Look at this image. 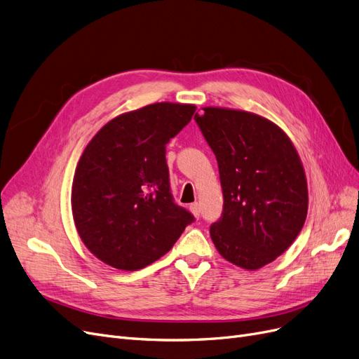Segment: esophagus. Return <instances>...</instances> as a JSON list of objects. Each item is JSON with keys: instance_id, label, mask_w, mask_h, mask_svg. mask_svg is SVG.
Returning <instances> with one entry per match:
<instances>
[{"instance_id": "esophagus-1", "label": "esophagus", "mask_w": 359, "mask_h": 359, "mask_svg": "<svg viewBox=\"0 0 359 359\" xmlns=\"http://www.w3.org/2000/svg\"><path fill=\"white\" fill-rule=\"evenodd\" d=\"M189 210H191V213L194 215L195 219L200 217V204H198V203L191 204V205H189Z\"/></svg>"}]
</instances>
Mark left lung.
Listing matches in <instances>:
<instances>
[{
  "label": "left lung",
  "mask_w": 359,
  "mask_h": 359,
  "mask_svg": "<svg viewBox=\"0 0 359 359\" xmlns=\"http://www.w3.org/2000/svg\"><path fill=\"white\" fill-rule=\"evenodd\" d=\"M195 121L215 152L222 217L210 235L223 259L256 271L294 243L308 215V183L285 133L257 114L207 106Z\"/></svg>",
  "instance_id": "left-lung-1"
}]
</instances>
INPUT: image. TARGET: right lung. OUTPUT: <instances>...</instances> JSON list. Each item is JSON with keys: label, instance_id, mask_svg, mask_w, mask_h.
I'll list each match as a JSON object with an SVG mask.
<instances>
[{"label": "right lung", "instance_id": "obj_1", "mask_svg": "<svg viewBox=\"0 0 359 359\" xmlns=\"http://www.w3.org/2000/svg\"><path fill=\"white\" fill-rule=\"evenodd\" d=\"M195 104L161 102L115 116L90 140L72 182V216L103 263L137 271L163 257L194 222L172 201L165 144Z\"/></svg>", "mask_w": 359, "mask_h": 359}]
</instances>
